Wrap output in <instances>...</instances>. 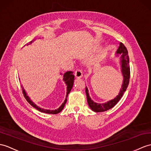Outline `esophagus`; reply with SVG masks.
Returning <instances> with one entry per match:
<instances>
[{
	"instance_id": "obj_1",
	"label": "esophagus",
	"mask_w": 151,
	"mask_h": 151,
	"mask_svg": "<svg viewBox=\"0 0 151 151\" xmlns=\"http://www.w3.org/2000/svg\"><path fill=\"white\" fill-rule=\"evenodd\" d=\"M75 78H82V73L81 71V70L77 69L75 73Z\"/></svg>"
}]
</instances>
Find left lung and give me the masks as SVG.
Returning <instances> with one entry per match:
<instances>
[{
	"label": "left lung",
	"instance_id": "left-lung-1",
	"mask_svg": "<svg viewBox=\"0 0 151 151\" xmlns=\"http://www.w3.org/2000/svg\"><path fill=\"white\" fill-rule=\"evenodd\" d=\"M118 54H122V75L124 76V82L122 84V88L120 91L118 95L114 99L111 100L109 101L108 102L105 104H96L94 102L93 100H91V98L89 95L88 89L87 87H86V93L87 95V102H88L89 106L91 109L94 112H104L107 111L110 109L113 108L122 96L124 95V93L127 89L129 83V79H130V66H129V58L128 55V51L127 48L124 45V44L120 42V45H119L118 50L116 51Z\"/></svg>",
	"mask_w": 151,
	"mask_h": 151
}]
</instances>
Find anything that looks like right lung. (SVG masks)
I'll list each match as a JSON object with an SVG mask.
<instances>
[{
    "mask_svg": "<svg viewBox=\"0 0 151 151\" xmlns=\"http://www.w3.org/2000/svg\"><path fill=\"white\" fill-rule=\"evenodd\" d=\"M32 40L30 42V44L32 43ZM74 78H75V76L73 75V72L72 71H68L66 72L65 73H64V75H63V80H64V82H65V83L66 84V86H67V93H66V96H65V100L64 101V103L62 104V106L60 107L58 109L56 110H47V109H42L40 108L39 107H38L36 104H35L32 101H31L29 98L27 96V94L25 92V91L23 89V87L22 86V93L24 94V96L25 99H26V100L28 101V103H29L31 106H32L34 108H35L36 109H37L38 111H39L40 112H42V113H48V114H57L60 112H61L62 111L63 109H64V106H65V103L67 102V99H68V94L71 91V90L73 87V82H74Z\"/></svg>",
    "mask_w": 151,
    "mask_h": 151,
    "instance_id": "add662e5",
    "label": "right lung"
}]
</instances>
